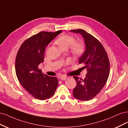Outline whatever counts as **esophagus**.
I'll list each match as a JSON object with an SVG mask.
<instances>
[{
  "instance_id": "obj_1",
  "label": "esophagus",
  "mask_w": 128,
  "mask_h": 128,
  "mask_svg": "<svg viewBox=\"0 0 128 128\" xmlns=\"http://www.w3.org/2000/svg\"><path fill=\"white\" fill-rule=\"evenodd\" d=\"M68 78V76H61L60 77V79L61 80L64 81V80H65L66 79H67Z\"/></svg>"
}]
</instances>
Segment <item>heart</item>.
I'll list each match as a JSON object with an SVG mask.
<instances>
[{"label":"heart","mask_w":128,"mask_h":128,"mask_svg":"<svg viewBox=\"0 0 128 128\" xmlns=\"http://www.w3.org/2000/svg\"><path fill=\"white\" fill-rule=\"evenodd\" d=\"M76 42V39L74 36L63 34L59 36L55 42V43L58 46L60 49H68L72 45V52L76 56H80L83 54L85 50V46L83 42Z\"/></svg>","instance_id":"heart-1"}]
</instances>
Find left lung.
Here are the masks:
<instances>
[{
    "label": "left lung",
    "instance_id": "obj_1",
    "mask_svg": "<svg viewBox=\"0 0 128 128\" xmlns=\"http://www.w3.org/2000/svg\"><path fill=\"white\" fill-rule=\"evenodd\" d=\"M81 34L84 40L86 50L79 60L84 65L87 73L83 80L73 76L76 86L73 90V96L78 100L87 101L100 92L105 85L110 74V65L108 55L102 44L95 37L82 29L71 30Z\"/></svg>",
    "mask_w": 128,
    "mask_h": 128
}]
</instances>
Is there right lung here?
Returning <instances> with one entry per match:
<instances>
[{
  "instance_id": "add662e5",
  "label": "right lung",
  "mask_w": 128,
  "mask_h": 128,
  "mask_svg": "<svg viewBox=\"0 0 128 128\" xmlns=\"http://www.w3.org/2000/svg\"><path fill=\"white\" fill-rule=\"evenodd\" d=\"M62 32L42 31L23 42L15 60V72L20 84L36 99L45 100L54 94L58 84L56 77L44 74L39 65L44 60L46 46Z\"/></svg>"
}]
</instances>
